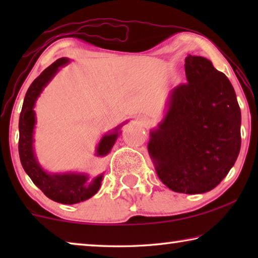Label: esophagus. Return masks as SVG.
<instances>
[{"label": "esophagus", "mask_w": 258, "mask_h": 258, "mask_svg": "<svg viewBox=\"0 0 258 258\" xmlns=\"http://www.w3.org/2000/svg\"><path fill=\"white\" fill-rule=\"evenodd\" d=\"M137 121H138L140 125L146 126V125L149 124V118H148V117L145 116V115H139L137 117Z\"/></svg>", "instance_id": "1"}]
</instances>
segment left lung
<instances>
[{"mask_svg":"<svg viewBox=\"0 0 258 258\" xmlns=\"http://www.w3.org/2000/svg\"><path fill=\"white\" fill-rule=\"evenodd\" d=\"M186 84L171 91L148 151L159 180L180 194L211 191L241 146V112L229 78L199 55L185 58Z\"/></svg>","mask_w":258,"mask_h":258,"instance_id":"left-lung-1","label":"left lung"}]
</instances>
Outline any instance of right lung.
I'll list each match as a JSON object with an SVG mask.
<instances>
[{"mask_svg":"<svg viewBox=\"0 0 258 258\" xmlns=\"http://www.w3.org/2000/svg\"><path fill=\"white\" fill-rule=\"evenodd\" d=\"M69 62L71 59L68 58H60L54 61L28 87L19 117V157L25 172L32 178L34 184L44 192L47 198L56 203L73 205L90 199L97 194L101 187L103 173L90 180L87 173L47 172L38 161L34 147V133L36 125L35 104L46 85L53 80L60 69ZM127 121H123L102 135L95 148V156L106 157L109 155L116 140L121 134V127Z\"/></svg>","mask_w":258,"mask_h":258,"instance_id":"right-lung-1","label":"right lung"}]
</instances>
